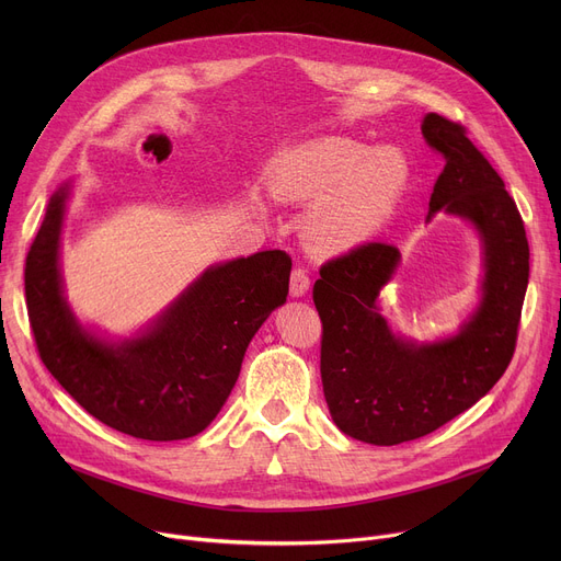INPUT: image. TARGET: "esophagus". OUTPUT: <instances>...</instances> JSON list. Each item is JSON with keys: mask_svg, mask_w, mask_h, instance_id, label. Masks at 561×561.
I'll list each match as a JSON object with an SVG mask.
<instances>
[{"mask_svg": "<svg viewBox=\"0 0 561 561\" xmlns=\"http://www.w3.org/2000/svg\"><path fill=\"white\" fill-rule=\"evenodd\" d=\"M309 286H311V279H309L307 271L305 268H293V273H290V296L293 298L307 296Z\"/></svg>", "mask_w": 561, "mask_h": 561, "instance_id": "obj_1", "label": "esophagus"}]
</instances>
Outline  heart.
<instances>
[{
	"instance_id": "b5f03b06",
	"label": "heart",
	"mask_w": 561,
	"mask_h": 561,
	"mask_svg": "<svg viewBox=\"0 0 561 561\" xmlns=\"http://www.w3.org/2000/svg\"><path fill=\"white\" fill-rule=\"evenodd\" d=\"M411 176V161L400 147L320 136L273 161L271 188L284 199L316 202L305 220V239L320 254H341L389 225Z\"/></svg>"
}]
</instances>
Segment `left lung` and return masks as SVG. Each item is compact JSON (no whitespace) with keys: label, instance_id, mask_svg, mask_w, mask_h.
<instances>
[{"label":"left lung","instance_id":"obj_1","mask_svg":"<svg viewBox=\"0 0 561 561\" xmlns=\"http://www.w3.org/2000/svg\"><path fill=\"white\" fill-rule=\"evenodd\" d=\"M421 129L446 161L427 220L444 211L476 227L482 298L455 336L416 343L398 336L379 307L398 271V248L366 243L322 265L313 284L322 391L336 427L373 446L421 438L493 389L514 357L529 277L523 218L500 174L448 117L427 113Z\"/></svg>","mask_w":561,"mask_h":561}]
</instances>
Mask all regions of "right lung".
<instances>
[{
    "label": "right lung",
    "instance_id": "1",
    "mask_svg": "<svg viewBox=\"0 0 561 561\" xmlns=\"http://www.w3.org/2000/svg\"><path fill=\"white\" fill-rule=\"evenodd\" d=\"M70 184L47 204L26 254L24 293L38 355L91 416L145 440H180L218 416L252 336L286 302L290 256L265 250L206 268L147 330L108 341L64 296L61 231Z\"/></svg>",
    "mask_w": 561,
    "mask_h": 561
}]
</instances>
